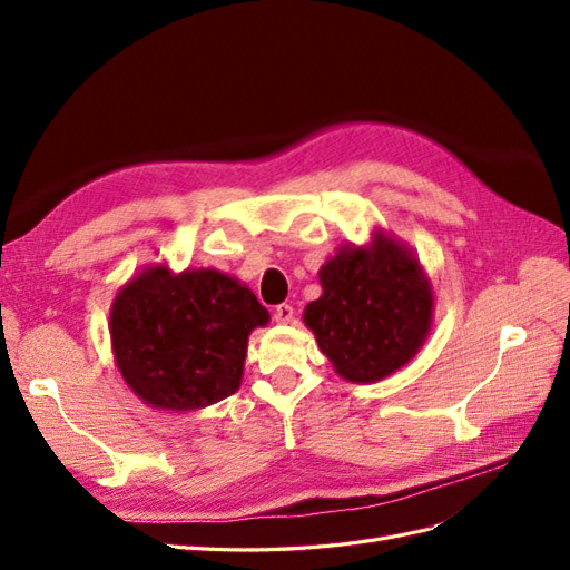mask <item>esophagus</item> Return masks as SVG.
<instances>
[{
    "label": "esophagus",
    "mask_w": 570,
    "mask_h": 570,
    "mask_svg": "<svg viewBox=\"0 0 570 570\" xmlns=\"http://www.w3.org/2000/svg\"><path fill=\"white\" fill-rule=\"evenodd\" d=\"M292 316H295V308H292L289 304L273 306V321H275V323H289Z\"/></svg>",
    "instance_id": "34e87169"
}]
</instances>
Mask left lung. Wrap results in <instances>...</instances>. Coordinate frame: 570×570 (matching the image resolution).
<instances>
[{
    "instance_id": "left-lung-1",
    "label": "left lung",
    "mask_w": 570,
    "mask_h": 570,
    "mask_svg": "<svg viewBox=\"0 0 570 570\" xmlns=\"http://www.w3.org/2000/svg\"><path fill=\"white\" fill-rule=\"evenodd\" d=\"M323 295L304 308L321 352L352 383H375L402 368L423 344L433 289L404 247L375 235L321 268Z\"/></svg>"
}]
</instances>
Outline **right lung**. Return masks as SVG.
I'll list each match as a JSON object with an SVG mask.
<instances>
[{
  "label": "right lung",
  "mask_w": 570,
  "mask_h": 570,
  "mask_svg": "<svg viewBox=\"0 0 570 570\" xmlns=\"http://www.w3.org/2000/svg\"><path fill=\"white\" fill-rule=\"evenodd\" d=\"M268 323L254 292L218 271L154 266L111 306L118 371L142 402L189 411L226 400L243 381L247 337Z\"/></svg>",
  "instance_id": "add662e5"
}]
</instances>
